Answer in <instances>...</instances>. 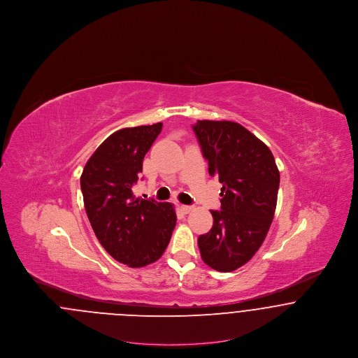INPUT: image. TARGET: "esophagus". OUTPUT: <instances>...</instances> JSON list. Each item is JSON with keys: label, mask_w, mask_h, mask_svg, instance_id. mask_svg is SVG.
I'll list each match as a JSON object with an SVG mask.
<instances>
[{"label": "esophagus", "mask_w": 358, "mask_h": 358, "mask_svg": "<svg viewBox=\"0 0 358 358\" xmlns=\"http://www.w3.org/2000/svg\"><path fill=\"white\" fill-rule=\"evenodd\" d=\"M181 209L184 210V213H189V212L193 210V205H182Z\"/></svg>", "instance_id": "obj_1"}]
</instances>
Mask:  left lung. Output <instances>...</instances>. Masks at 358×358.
<instances>
[{"instance_id":"obj_1","label":"left lung","mask_w":358,"mask_h":358,"mask_svg":"<svg viewBox=\"0 0 358 358\" xmlns=\"http://www.w3.org/2000/svg\"><path fill=\"white\" fill-rule=\"evenodd\" d=\"M209 165L222 182V210L197 243L205 264L220 273L244 266L263 244L276 208L280 176L271 150L251 131L229 120L192 126Z\"/></svg>"}]
</instances>
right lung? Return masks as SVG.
<instances>
[{"mask_svg": "<svg viewBox=\"0 0 358 358\" xmlns=\"http://www.w3.org/2000/svg\"><path fill=\"white\" fill-rule=\"evenodd\" d=\"M162 123L115 131L90 157L80 177L85 212L103 248L139 268L165 252L177 216L171 203L136 199L133 185Z\"/></svg>", "mask_w": 358, "mask_h": 358, "instance_id": "add662e5", "label": "right lung"}]
</instances>
